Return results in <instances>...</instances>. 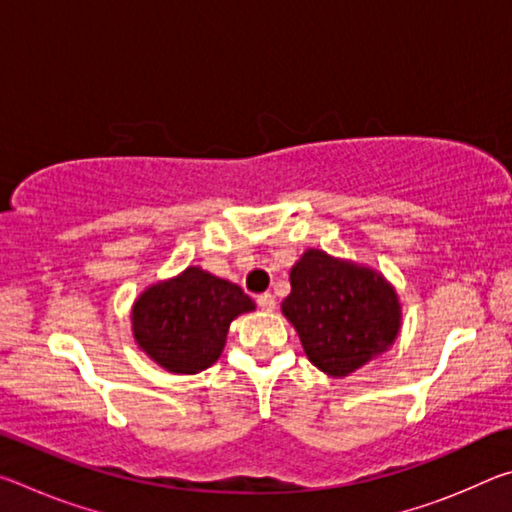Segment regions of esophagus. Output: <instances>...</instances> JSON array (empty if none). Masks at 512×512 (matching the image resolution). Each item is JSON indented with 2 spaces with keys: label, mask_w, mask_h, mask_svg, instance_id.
<instances>
[{
  "label": "esophagus",
  "mask_w": 512,
  "mask_h": 512,
  "mask_svg": "<svg viewBox=\"0 0 512 512\" xmlns=\"http://www.w3.org/2000/svg\"><path fill=\"white\" fill-rule=\"evenodd\" d=\"M257 305L262 311H273L277 302H275L273 293H262V296H257Z\"/></svg>",
  "instance_id": "obj_1"
}]
</instances>
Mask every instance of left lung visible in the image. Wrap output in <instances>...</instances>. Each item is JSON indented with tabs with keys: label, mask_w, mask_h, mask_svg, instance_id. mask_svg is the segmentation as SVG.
I'll return each instance as SVG.
<instances>
[{
	"label": "left lung",
	"mask_w": 512,
	"mask_h": 512,
	"mask_svg": "<svg viewBox=\"0 0 512 512\" xmlns=\"http://www.w3.org/2000/svg\"><path fill=\"white\" fill-rule=\"evenodd\" d=\"M309 361L345 377L386 352L400 332V302L379 273L307 250L291 268V293L282 302Z\"/></svg>",
	"instance_id": "left-lung-1"
}]
</instances>
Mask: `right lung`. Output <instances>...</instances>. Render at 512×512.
Here are the masks:
<instances>
[{
    "label": "right lung",
    "mask_w": 512,
    "mask_h": 512,
    "mask_svg": "<svg viewBox=\"0 0 512 512\" xmlns=\"http://www.w3.org/2000/svg\"><path fill=\"white\" fill-rule=\"evenodd\" d=\"M253 309L237 284L189 266L142 293L133 307V334L162 368L194 375L219 359L232 320Z\"/></svg>",
    "instance_id": "obj_1"
}]
</instances>
